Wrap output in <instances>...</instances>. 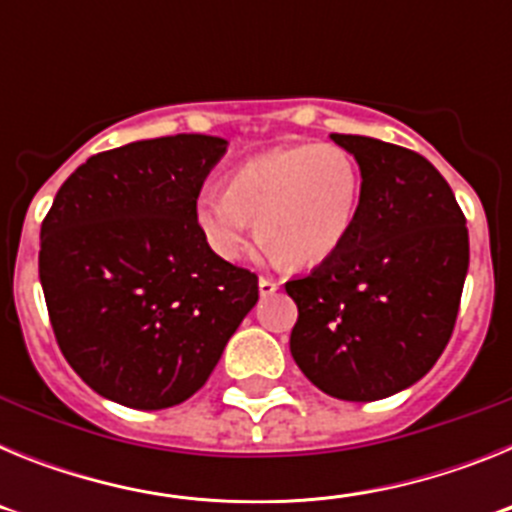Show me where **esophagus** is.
<instances>
[{
    "mask_svg": "<svg viewBox=\"0 0 512 512\" xmlns=\"http://www.w3.org/2000/svg\"><path fill=\"white\" fill-rule=\"evenodd\" d=\"M277 289H279V282H274V279H269V277H261V279H259V295H261V297L274 295Z\"/></svg>",
    "mask_w": 512,
    "mask_h": 512,
    "instance_id": "esophagus-1",
    "label": "esophagus"
}]
</instances>
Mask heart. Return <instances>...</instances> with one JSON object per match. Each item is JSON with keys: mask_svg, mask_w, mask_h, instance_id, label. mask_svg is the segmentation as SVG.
<instances>
[{"mask_svg": "<svg viewBox=\"0 0 512 512\" xmlns=\"http://www.w3.org/2000/svg\"><path fill=\"white\" fill-rule=\"evenodd\" d=\"M364 176L354 153L336 143H297L251 156L225 176V192L194 202L207 246L241 259L251 223L287 266L320 264L343 246L359 212Z\"/></svg>", "mask_w": 512, "mask_h": 512, "instance_id": "b5f03b06", "label": "heart"}]
</instances>
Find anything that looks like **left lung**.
I'll return each mask as SVG.
<instances>
[{
    "mask_svg": "<svg viewBox=\"0 0 512 512\" xmlns=\"http://www.w3.org/2000/svg\"><path fill=\"white\" fill-rule=\"evenodd\" d=\"M330 138L354 153L364 187L343 246L284 284L297 305L289 351L325 395L372 402L425 377L449 343L469 269L467 217L420 153Z\"/></svg>",
    "mask_w": 512,
    "mask_h": 512,
    "instance_id": "8db88e82",
    "label": "left lung"
}]
</instances>
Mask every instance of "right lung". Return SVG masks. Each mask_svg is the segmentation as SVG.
<instances>
[{
  "label": "right lung",
  "instance_id": "1",
  "mask_svg": "<svg viewBox=\"0 0 512 512\" xmlns=\"http://www.w3.org/2000/svg\"><path fill=\"white\" fill-rule=\"evenodd\" d=\"M225 153L169 135L87 158L40 225V284L61 354L125 408H174L200 390L259 300V277L205 243L194 202Z\"/></svg>",
  "mask_w": 512,
  "mask_h": 512
}]
</instances>
